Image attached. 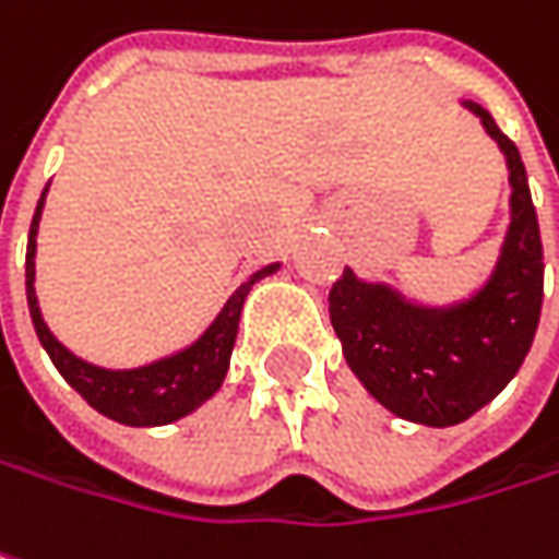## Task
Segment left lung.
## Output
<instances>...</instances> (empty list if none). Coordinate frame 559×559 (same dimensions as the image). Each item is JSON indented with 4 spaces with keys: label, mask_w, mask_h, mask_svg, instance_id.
Here are the masks:
<instances>
[{
    "label": "left lung",
    "mask_w": 559,
    "mask_h": 559,
    "mask_svg": "<svg viewBox=\"0 0 559 559\" xmlns=\"http://www.w3.org/2000/svg\"><path fill=\"white\" fill-rule=\"evenodd\" d=\"M464 107L499 142L512 183V222L490 283L474 299L423 308L343 270L328 296L356 379L391 414L423 426L464 423L497 397L532 349L544 301L538 213L522 155L480 104Z\"/></svg>",
    "instance_id": "obj_1"
}]
</instances>
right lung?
<instances>
[{"label": "right lung", "instance_id": "add662e5", "mask_svg": "<svg viewBox=\"0 0 559 559\" xmlns=\"http://www.w3.org/2000/svg\"><path fill=\"white\" fill-rule=\"evenodd\" d=\"M44 197L37 203V213L31 219V235H27V258H24V286H27V308H31V321L34 331L44 343V349L50 353L53 366L60 369V376L98 414L127 423V426H165L175 419L193 414L203 401H210L219 391L222 379L228 372V356L238 337V321H241V305L248 299L251 286L270 276L280 263H270L258 270L245 286L235 289V296L225 301L219 318L210 324V331L197 340L193 346L180 349L168 359H158L152 366L142 369H127V372H110V369H98L92 362H82L79 356H72L60 340L50 334V328L40 318L37 308V296H34V251H37V222H40V210H44Z\"/></svg>", "mask_w": 559, "mask_h": 559}]
</instances>
